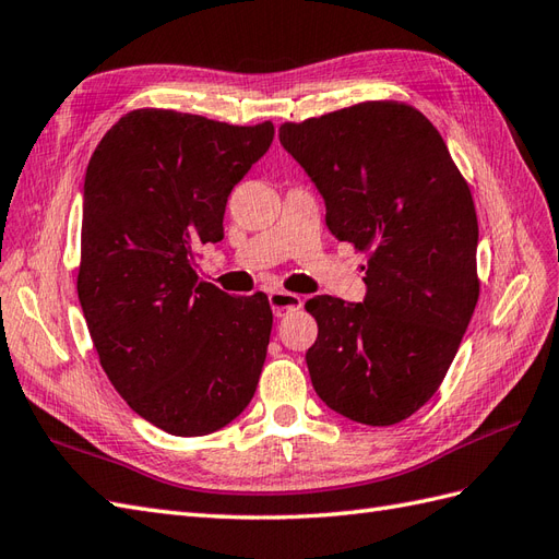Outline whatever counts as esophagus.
I'll return each mask as SVG.
<instances>
[{
    "label": "esophagus",
    "mask_w": 559,
    "mask_h": 559,
    "mask_svg": "<svg viewBox=\"0 0 559 559\" xmlns=\"http://www.w3.org/2000/svg\"><path fill=\"white\" fill-rule=\"evenodd\" d=\"M269 305H271V309H274L276 317H285V313L297 311L299 307H302V297L295 293H288V290H271Z\"/></svg>",
    "instance_id": "34e87169"
}]
</instances>
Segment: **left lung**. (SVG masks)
<instances>
[{
    "label": "left lung",
    "instance_id": "left-lung-1",
    "mask_svg": "<svg viewBox=\"0 0 559 559\" xmlns=\"http://www.w3.org/2000/svg\"><path fill=\"white\" fill-rule=\"evenodd\" d=\"M325 200L337 240L368 254L366 299L319 295L307 352L325 406L384 427L439 390L479 299L477 212L437 127L399 102H364L278 130Z\"/></svg>",
    "mask_w": 559,
    "mask_h": 559
}]
</instances>
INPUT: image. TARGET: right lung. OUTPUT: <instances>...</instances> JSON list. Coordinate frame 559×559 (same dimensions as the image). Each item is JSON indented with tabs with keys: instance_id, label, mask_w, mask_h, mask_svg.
I'll list each match as a JSON object with an SVG mask.
<instances>
[{
	"instance_id": "1",
	"label": "right lung",
	"mask_w": 559,
	"mask_h": 559,
	"mask_svg": "<svg viewBox=\"0 0 559 559\" xmlns=\"http://www.w3.org/2000/svg\"><path fill=\"white\" fill-rule=\"evenodd\" d=\"M274 124L139 108L98 143L84 177L78 297L98 361L143 420L203 437L254 396L271 335L264 293L200 281L198 250L224 238L228 193Z\"/></svg>"
}]
</instances>
